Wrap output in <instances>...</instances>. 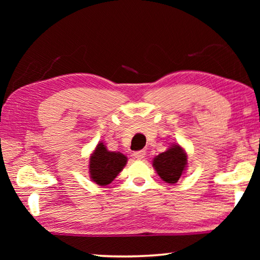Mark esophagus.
Here are the masks:
<instances>
[{
  "label": "esophagus",
  "instance_id": "obj_1",
  "mask_svg": "<svg viewBox=\"0 0 260 260\" xmlns=\"http://www.w3.org/2000/svg\"><path fill=\"white\" fill-rule=\"evenodd\" d=\"M133 156H134V158H136V159L141 160V159H143L144 156H146V151H144V150H139V151H135V152L133 153Z\"/></svg>",
  "mask_w": 260,
  "mask_h": 260
}]
</instances>
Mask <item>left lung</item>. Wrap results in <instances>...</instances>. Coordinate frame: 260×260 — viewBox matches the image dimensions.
I'll return each instance as SVG.
<instances>
[{
  "label": "left lung",
  "mask_w": 260,
  "mask_h": 260,
  "mask_svg": "<svg viewBox=\"0 0 260 260\" xmlns=\"http://www.w3.org/2000/svg\"><path fill=\"white\" fill-rule=\"evenodd\" d=\"M156 172L162 181L167 183H175L181 177L187 167V155L183 149L174 144L165 152H161L155 157L152 161Z\"/></svg>",
  "instance_id": "1"
}]
</instances>
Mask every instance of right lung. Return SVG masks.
I'll return each instance as SVG.
<instances>
[{"mask_svg":"<svg viewBox=\"0 0 260 260\" xmlns=\"http://www.w3.org/2000/svg\"><path fill=\"white\" fill-rule=\"evenodd\" d=\"M127 162L125 155L116 151H109L101 142L89 158V173L94 182L100 186H107L120 173Z\"/></svg>","mask_w":260,"mask_h":260,"instance_id":"add662e5","label":"right lung"}]
</instances>
